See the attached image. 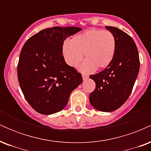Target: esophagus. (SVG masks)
<instances>
[{
    "instance_id": "34e87169",
    "label": "esophagus",
    "mask_w": 151,
    "mask_h": 151,
    "mask_svg": "<svg viewBox=\"0 0 151 151\" xmlns=\"http://www.w3.org/2000/svg\"><path fill=\"white\" fill-rule=\"evenodd\" d=\"M88 76L85 75V74H82V78H83V80H86V79H88Z\"/></svg>"
}]
</instances>
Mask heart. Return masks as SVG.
<instances>
[{"label":"heart","mask_w":151,"mask_h":151,"mask_svg":"<svg viewBox=\"0 0 151 151\" xmlns=\"http://www.w3.org/2000/svg\"><path fill=\"white\" fill-rule=\"evenodd\" d=\"M116 50L115 37L110 31L90 29L65 41L62 55L66 63L75 67L81 62L83 53L86 60L79 67L84 73H90L106 67L113 60Z\"/></svg>","instance_id":"b5f03b06"}]
</instances>
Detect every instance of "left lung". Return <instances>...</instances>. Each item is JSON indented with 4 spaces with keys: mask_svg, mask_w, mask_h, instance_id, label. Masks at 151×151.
Wrapping results in <instances>:
<instances>
[{
    "mask_svg": "<svg viewBox=\"0 0 151 151\" xmlns=\"http://www.w3.org/2000/svg\"><path fill=\"white\" fill-rule=\"evenodd\" d=\"M105 27L115 37V53L105 70L89 77L96 83L89 101L96 110L110 112L121 107L129 98L138 77L140 61L136 43L129 35L117 27Z\"/></svg>",
    "mask_w": 151,
    "mask_h": 151,
    "instance_id": "8db88e82",
    "label": "left lung"
}]
</instances>
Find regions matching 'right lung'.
<instances>
[{"label": "right lung", "instance_id": "right-lung-1", "mask_svg": "<svg viewBox=\"0 0 151 151\" xmlns=\"http://www.w3.org/2000/svg\"><path fill=\"white\" fill-rule=\"evenodd\" d=\"M77 27L47 28L27 40L18 65L19 84L29 104L45 115L55 114L67 104L72 91L82 82L81 74L66 63L62 45Z\"/></svg>", "mask_w": 151, "mask_h": 151}]
</instances>
